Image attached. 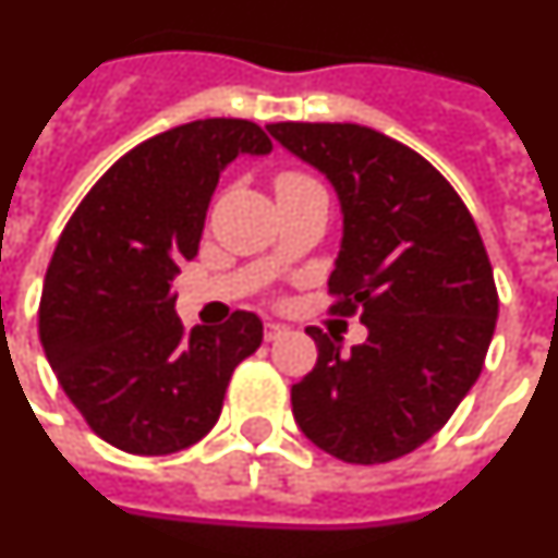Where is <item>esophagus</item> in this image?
I'll return each mask as SVG.
<instances>
[{
	"mask_svg": "<svg viewBox=\"0 0 558 558\" xmlns=\"http://www.w3.org/2000/svg\"><path fill=\"white\" fill-rule=\"evenodd\" d=\"M283 335H287V326H280V323H266V329H264L266 343H275V340H280Z\"/></svg>",
	"mask_w": 558,
	"mask_h": 558,
	"instance_id": "esophagus-1",
	"label": "esophagus"
}]
</instances>
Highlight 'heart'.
<instances>
[{
	"label": "heart",
	"instance_id": "b5f03b06",
	"mask_svg": "<svg viewBox=\"0 0 558 558\" xmlns=\"http://www.w3.org/2000/svg\"><path fill=\"white\" fill-rule=\"evenodd\" d=\"M298 181H308V178L298 175V172H283V175L278 178V186L280 184H298Z\"/></svg>",
	"mask_w": 558,
	"mask_h": 558
}]
</instances>
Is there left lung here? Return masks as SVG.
Returning <instances> with one entry per match:
<instances>
[{"label":"left lung","instance_id":"1","mask_svg":"<svg viewBox=\"0 0 558 558\" xmlns=\"http://www.w3.org/2000/svg\"><path fill=\"white\" fill-rule=\"evenodd\" d=\"M326 175L343 238L329 292L363 312L368 337L343 354L308 326L315 368L292 386L294 423L320 451L380 465L428 442L476 383L499 315L474 218L420 153L360 124L266 128Z\"/></svg>","mask_w":558,"mask_h":558}]
</instances>
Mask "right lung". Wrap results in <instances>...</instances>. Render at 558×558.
<instances>
[{
	"instance_id": "right-lung-1",
	"label": "right lung",
	"mask_w": 558,
	"mask_h": 558,
	"mask_svg": "<svg viewBox=\"0 0 558 558\" xmlns=\"http://www.w3.org/2000/svg\"><path fill=\"white\" fill-rule=\"evenodd\" d=\"M269 153L252 121H190L112 163L64 227L39 337L64 395L110 446L142 457L195 446L218 423L235 366L264 340L252 312L186 335L172 280L198 255L221 172Z\"/></svg>"
}]
</instances>
